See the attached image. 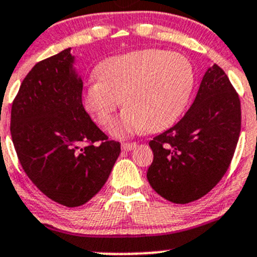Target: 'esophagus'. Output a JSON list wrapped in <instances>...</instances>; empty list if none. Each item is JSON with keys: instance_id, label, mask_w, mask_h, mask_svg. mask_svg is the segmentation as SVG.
<instances>
[{"instance_id": "34e87169", "label": "esophagus", "mask_w": 257, "mask_h": 257, "mask_svg": "<svg viewBox=\"0 0 257 257\" xmlns=\"http://www.w3.org/2000/svg\"><path fill=\"white\" fill-rule=\"evenodd\" d=\"M137 143H123L121 144V149L124 150V152H131V150L136 149L137 148Z\"/></svg>"}]
</instances>
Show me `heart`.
I'll return each mask as SVG.
<instances>
[{
  "label": "heart",
  "instance_id": "b5f03b06",
  "mask_svg": "<svg viewBox=\"0 0 257 257\" xmlns=\"http://www.w3.org/2000/svg\"><path fill=\"white\" fill-rule=\"evenodd\" d=\"M95 74L98 79L85 87L84 107L100 125H108L123 99L126 108L109 128L116 138L173 125L188 104L195 79L184 54L157 48L109 57L98 64Z\"/></svg>",
  "mask_w": 257,
  "mask_h": 257
}]
</instances>
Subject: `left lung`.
Here are the masks:
<instances>
[{
  "instance_id": "8db88e82",
  "label": "left lung",
  "mask_w": 257,
  "mask_h": 257,
  "mask_svg": "<svg viewBox=\"0 0 257 257\" xmlns=\"http://www.w3.org/2000/svg\"><path fill=\"white\" fill-rule=\"evenodd\" d=\"M241 129L240 99L217 64L204 74L185 115L149 142L147 178L167 200L188 204L208 194L226 173Z\"/></svg>"
}]
</instances>
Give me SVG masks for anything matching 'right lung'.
<instances>
[{"label":"right lung","mask_w":257,"mask_h":257,"mask_svg":"<svg viewBox=\"0 0 257 257\" xmlns=\"http://www.w3.org/2000/svg\"><path fill=\"white\" fill-rule=\"evenodd\" d=\"M83 80L71 48L38 62L21 84L11 136L23 170L45 195L76 208L107 181L120 153L82 104Z\"/></svg>","instance_id":"obj_1"}]
</instances>
